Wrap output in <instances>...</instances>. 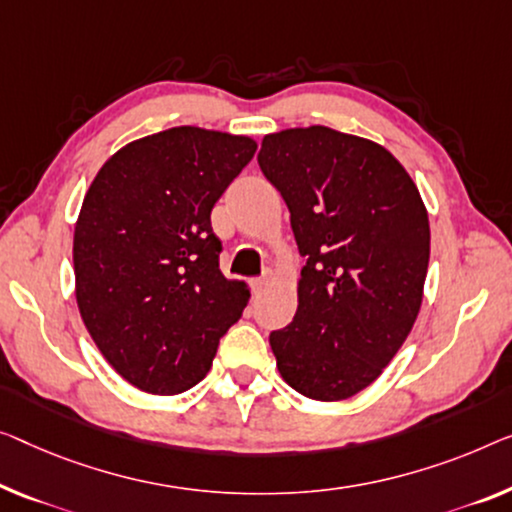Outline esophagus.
<instances>
[{
  "instance_id": "1",
  "label": "esophagus",
  "mask_w": 512,
  "mask_h": 512,
  "mask_svg": "<svg viewBox=\"0 0 512 512\" xmlns=\"http://www.w3.org/2000/svg\"><path fill=\"white\" fill-rule=\"evenodd\" d=\"M271 278H273V271H264L262 276L255 278V280H253V289H255V292H262V289L271 282Z\"/></svg>"
}]
</instances>
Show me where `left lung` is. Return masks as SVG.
Listing matches in <instances>:
<instances>
[{"label":"left lung","mask_w":512,"mask_h":512,"mask_svg":"<svg viewBox=\"0 0 512 512\" xmlns=\"http://www.w3.org/2000/svg\"><path fill=\"white\" fill-rule=\"evenodd\" d=\"M299 253V308L269 335L282 379L305 398L347 400L398 354L423 301L427 211L391 151L326 126L262 140Z\"/></svg>","instance_id":"left-lung-1"}]
</instances>
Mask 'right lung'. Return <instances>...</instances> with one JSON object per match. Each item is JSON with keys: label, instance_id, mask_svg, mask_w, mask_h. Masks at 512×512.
Listing matches in <instances>:
<instances>
[{"label": "right lung", "instance_id": "right-lung-1", "mask_svg": "<svg viewBox=\"0 0 512 512\" xmlns=\"http://www.w3.org/2000/svg\"><path fill=\"white\" fill-rule=\"evenodd\" d=\"M255 149L177 126L126 144L91 181L73 236L75 296L105 361L140 391L202 381L248 305L246 282L220 273L211 209Z\"/></svg>", "mask_w": 512, "mask_h": 512}]
</instances>
